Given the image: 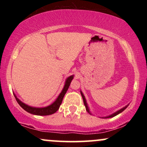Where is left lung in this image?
Wrapping results in <instances>:
<instances>
[{"instance_id": "left-lung-1", "label": "left lung", "mask_w": 147, "mask_h": 147, "mask_svg": "<svg viewBox=\"0 0 147 147\" xmlns=\"http://www.w3.org/2000/svg\"><path fill=\"white\" fill-rule=\"evenodd\" d=\"M81 95H82V98H83L84 104V105H85L86 109L87 112L89 114H91V113L90 112V110H89V108H88V104H87V103H86V98H85V97H84V94L82 93V91H81ZM129 106V105H127V106H124V108H122V109H121L120 110H119V111H116L115 113H113L112 115H109V116H106V117H103V118H110V117H115V116H116V115H117L119 114V113H122V111H124V110H125V109H126V108H127V106Z\"/></svg>"}]
</instances>
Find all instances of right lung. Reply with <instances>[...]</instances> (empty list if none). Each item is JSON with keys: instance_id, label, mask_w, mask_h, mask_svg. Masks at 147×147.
<instances>
[{"instance_id": "add662e5", "label": "right lung", "mask_w": 147, "mask_h": 147, "mask_svg": "<svg viewBox=\"0 0 147 147\" xmlns=\"http://www.w3.org/2000/svg\"><path fill=\"white\" fill-rule=\"evenodd\" d=\"M74 76L71 75L70 77H68V78L66 79V81H65V85H64V87L62 90L59 95L58 96L56 100L52 104L49 105L46 107L43 108H36V107H32V106H30L27 104H24L23 102H22L21 101H20L19 99L17 98L16 95H14L15 98H16V101H17L18 104H19L20 106L23 108V109L27 112L36 115H52L55 113H56L58 109H59L60 105L61 104L62 100H63L64 95L66 93L67 90H68L69 86H70V83H71L72 79H73Z\"/></svg>"}]
</instances>
